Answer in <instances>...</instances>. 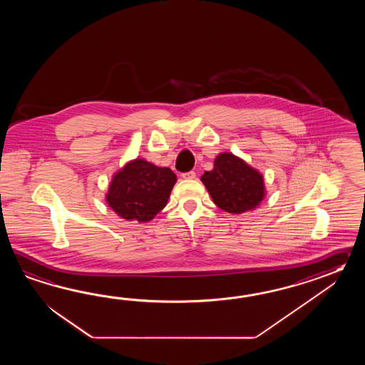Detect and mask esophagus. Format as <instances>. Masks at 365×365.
<instances>
[{
    "instance_id": "obj_1",
    "label": "esophagus",
    "mask_w": 365,
    "mask_h": 365,
    "mask_svg": "<svg viewBox=\"0 0 365 365\" xmlns=\"http://www.w3.org/2000/svg\"><path fill=\"white\" fill-rule=\"evenodd\" d=\"M181 176H182V179L193 180V179H195V172H194V171L184 172V173H182V175H181Z\"/></svg>"
}]
</instances>
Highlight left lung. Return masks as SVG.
<instances>
[{
	"instance_id": "8db88e82",
	"label": "left lung",
	"mask_w": 365,
	"mask_h": 365,
	"mask_svg": "<svg viewBox=\"0 0 365 365\" xmlns=\"http://www.w3.org/2000/svg\"><path fill=\"white\" fill-rule=\"evenodd\" d=\"M201 180L217 207L231 214L256 209L264 200L262 175L233 154H219Z\"/></svg>"
}]
</instances>
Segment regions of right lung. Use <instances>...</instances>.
Wrapping results in <instances>:
<instances>
[{
	"label": "right lung",
	"mask_w": 365,
	"mask_h": 365,
	"mask_svg": "<svg viewBox=\"0 0 365 365\" xmlns=\"http://www.w3.org/2000/svg\"><path fill=\"white\" fill-rule=\"evenodd\" d=\"M176 180L170 168L135 159L113 176L107 203L123 219L148 222L167 205Z\"/></svg>",
	"instance_id": "right-lung-1"
}]
</instances>
